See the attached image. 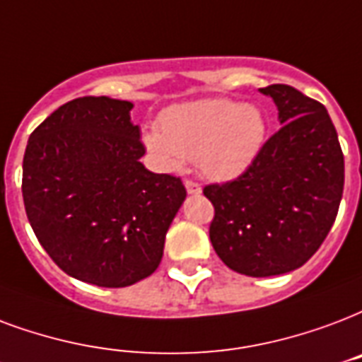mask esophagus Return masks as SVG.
Here are the masks:
<instances>
[{"label":"esophagus","instance_id":"esophagus-1","mask_svg":"<svg viewBox=\"0 0 362 362\" xmlns=\"http://www.w3.org/2000/svg\"><path fill=\"white\" fill-rule=\"evenodd\" d=\"M184 186H186V192L189 193V195H199V193L203 192L199 184H197V182H193V180H186V182H184Z\"/></svg>","mask_w":362,"mask_h":362}]
</instances>
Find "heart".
I'll use <instances>...</instances> for the list:
<instances>
[{
    "label": "heart",
    "mask_w": 362,
    "mask_h": 362,
    "mask_svg": "<svg viewBox=\"0 0 362 362\" xmlns=\"http://www.w3.org/2000/svg\"><path fill=\"white\" fill-rule=\"evenodd\" d=\"M266 138L267 121L258 106L203 98L165 110L159 132H148L144 142L167 169L195 159L206 178L230 182L250 169Z\"/></svg>",
    "instance_id": "obj_1"
}]
</instances>
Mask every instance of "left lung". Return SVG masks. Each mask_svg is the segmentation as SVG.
Returning a JSON list of instances; mask_svg holds the SVG:
<instances>
[{"mask_svg": "<svg viewBox=\"0 0 362 362\" xmlns=\"http://www.w3.org/2000/svg\"><path fill=\"white\" fill-rule=\"evenodd\" d=\"M281 129L239 178L203 189L214 206L211 243L248 277L302 267L332 228L344 193V153L327 107L291 85L260 89Z\"/></svg>", "mask_w": 362, "mask_h": 362, "instance_id": "8db88e82", "label": "left lung"}]
</instances>
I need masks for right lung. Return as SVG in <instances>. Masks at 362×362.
<instances>
[{"label":"right lung","instance_id":"add662e5","mask_svg":"<svg viewBox=\"0 0 362 362\" xmlns=\"http://www.w3.org/2000/svg\"><path fill=\"white\" fill-rule=\"evenodd\" d=\"M132 102L83 96L54 110L28 140L22 197L37 241L74 279L121 288L161 264L186 199L180 178L140 163Z\"/></svg>","mask_w":362,"mask_h":362}]
</instances>
